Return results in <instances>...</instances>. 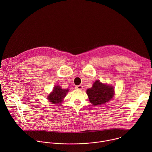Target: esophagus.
<instances>
[{
	"instance_id": "esophagus-1",
	"label": "esophagus",
	"mask_w": 152,
	"mask_h": 152,
	"mask_svg": "<svg viewBox=\"0 0 152 152\" xmlns=\"http://www.w3.org/2000/svg\"><path fill=\"white\" fill-rule=\"evenodd\" d=\"M82 88H83V86H82V85H77V86H75V88L76 89V90H82Z\"/></svg>"
}]
</instances>
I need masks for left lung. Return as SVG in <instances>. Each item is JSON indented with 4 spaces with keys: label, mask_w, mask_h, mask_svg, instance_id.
Returning <instances> with one entry per match:
<instances>
[{
    "label": "left lung",
    "mask_w": 152,
    "mask_h": 152,
    "mask_svg": "<svg viewBox=\"0 0 152 152\" xmlns=\"http://www.w3.org/2000/svg\"><path fill=\"white\" fill-rule=\"evenodd\" d=\"M113 86L103 84L96 80L91 88L86 90L90 102L94 105L104 104L109 102L114 96Z\"/></svg>",
    "instance_id": "8db88e82"
}]
</instances>
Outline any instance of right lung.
I'll use <instances>...</instances> for the list:
<instances>
[{
	"mask_svg": "<svg viewBox=\"0 0 152 152\" xmlns=\"http://www.w3.org/2000/svg\"><path fill=\"white\" fill-rule=\"evenodd\" d=\"M68 91L69 90L62 89L61 86H55L53 92L49 95L48 99L50 102L56 104L60 103Z\"/></svg>",
	"mask_w": 152,
	"mask_h": 152,
	"instance_id": "obj_1",
	"label": "right lung"
}]
</instances>
